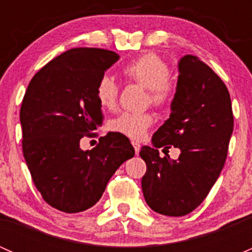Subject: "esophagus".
<instances>
[{"mask_svg": "<svg viewBox=\"0 0 252 252\" xmlns=\"http://www.w3.org/2000/svg\"><path fill=\"white\" fill-rule=\"evenodd\" d=\"M131 144H133L134 150H135V154L139 155V152H140V147H141L140 144H139V142H136V141H133Z\"/></svg>", "mask_w": 252, "mask_h": 252, "instance_id": "esophagus-1", "label": "esophagus"}]
</instances>
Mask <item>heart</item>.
I'll list each match as a JSON object with an SVG mask.
<instances>
[{"mask_svg": "<svg viewBox=\"0 0 252 252\" xmlns=\"http://www.w3.org/2000/svg\"><path fill=\"white\" fill-rule=\"evenodd\" d=\"M124 77L135 81L149 90L147 101L157 108L168 107L177 95V85L171 80V67L156 53H146L126 64L122 69ZM96 100L105 110H113L118 98V85L113 79L102 77L96 85ZM154 123L149 112H123L111 119L108 126L112 131L123 134L128 138H144L146 130Z\"/></svg>", "mask_w": 252, "mask_h": 252, "instance_id": "obj_1", "label": "heart"}]
</instances>
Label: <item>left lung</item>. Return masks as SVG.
Segmentation results:
<instances>
[{
    "label": "left lung",
    "instance_id": "1",
    "mask_svg": "<svg viewBox=\"0 0 252 252\" xmlns=\"http://www.w3.org/2000/svg\"><path fill=\"white\" fill-rule=\"evenodd\" d=\"M177 95L171 116L142 146L146 173L144 197L157 213L180 217L194 211L210 192L225 163L234 117L223 80L199 57L179 61ZM181 150L178 160L159 156L157 148Z\"/></svg>",
    "mask_w": 252,
    "mask_h": 252
}]
</instances>
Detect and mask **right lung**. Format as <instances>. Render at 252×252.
Masks as SVG:
<instances>
[{"instance_id": "1", "label": "right lung", "mask_w": 252, "mask_h": 252, "mask_svg": "<svg viewBox=\"0 0 252 252\" xmlns=\"http://www.w3.org/2000/svg\"><path fill=\"white\" fill-rule=\"evenodd\" d=\"M118 58L105 48H72L44 65L25 91L23 155L42 199L62 212L95 205L114 172L135 154L119 133L100 138L95 149H80L81 138L102 124L96 85Z\"/></svg>"}]
</instances>
